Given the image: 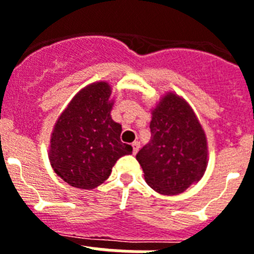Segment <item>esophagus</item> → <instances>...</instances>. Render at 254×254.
Instances as JSON below:
<instances>
[{"mask_svg":"<svg viewBox=\"0 0 254 254\" xmlns=\"http://www.w3.org/2000/svg\"><path fill=\"white\" fill-rule=\"evenodd\" d=\"M138 150H140V143H138L137 141H136V142L132 143V152H133V155L137 154Z\"/></svg>","mask_w":254,"mask_h":254,"instance_id":"esophagus-1","label":"esophagus"}]
</instances>
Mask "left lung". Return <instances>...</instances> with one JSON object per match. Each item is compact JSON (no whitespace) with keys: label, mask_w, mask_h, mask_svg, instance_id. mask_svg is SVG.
<instances>
[{"label":"left lung","mask_w":254,"mask_h":254,"mask_svg":"<svg viewBox=\"0 0 254 254\" xmlns=\"http://www.w3.org/2000/svg\"><path fill=\"white\" fill-rule=\"evenodd\" d=\"M151 138L136 155L147 185L164 196L183 193L207 168L206 133L187 100L168 91L151 109Z\"/></svg>","instance_id":"8db88e82"}]
</instances>
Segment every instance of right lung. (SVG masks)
<instances>
[{"instance_id": "right-lung-1", "label": "right lung", "mask_w": 254, "mask_h": 254, "mask_svg": "<svg viewBox=\"0 0 254 254\" xmlns=\"http://www.w3.org/2000/svg\"><path fill=\"white\" fill-rule=\"evenodd\" d=\"M114 99L107 81L86 85L68 103L51 133L48 158L67 185L94 190L111 176L132 146L121 141L122 126L112 120Z\"/></svg>"}]
</instances>
